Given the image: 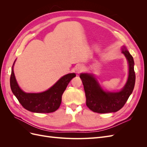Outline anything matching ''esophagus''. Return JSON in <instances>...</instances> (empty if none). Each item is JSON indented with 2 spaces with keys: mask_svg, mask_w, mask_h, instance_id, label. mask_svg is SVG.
Returning a JSON list of instances; mask_svg holds the SVG:
<instances>
[{
  "mask_svg": "<svg viewBox=\"0 0 147 147\" xmlns=\"http://www.w3.org/2000/svg\"><path fill=\"white\" fill-rule=\"evenodd\" d=\"M84 66L82 65H79L77 66L76 69H75V70H76L77 73L82 72V71L84 70Z\"/></svg>",
  "mask_w": 147,
  "mask_h": 147,
  "instance_id": "obj_1",
  "label": "esophagus"
}]
</instances>
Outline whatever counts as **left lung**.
Listing matches in <instances>:
<instances>
[{
	"label": "left lung",
	"mask_w": 147,
	"mask_h": 147,
	"mask_svg": "<svg viewBox=\"0 0 147 147\" xmlns=\"http://www.w3.org/2000/svg\"><path fill=\"white\" fill-rule=\"evenodd\" d=\"M122 53L126 57L129 69L127 83L120 91L105 92L92 75L80 74V77L84 86L86 105L92 112L99 113L116 112L123 107L132 94L136 82L134 59L124 47L122 48Z\"/></svg>",
	"instance_id": "1"
}]
</instances>
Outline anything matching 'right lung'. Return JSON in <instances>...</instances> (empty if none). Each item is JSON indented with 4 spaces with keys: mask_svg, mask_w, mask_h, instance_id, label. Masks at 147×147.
<instances>
[{
    "mask_svg": "<svg viewBox=\"0 0 147 147\" xmlns=\"http://www.w3.org/2000/svg\"><path fill=\"white\" fill-rule=\"evenodd\" d=\"M13 63L10 76L11 90L20 103L30 112L35 113H51L59 109L62 96L69 83L75 74H69L61 78L48 90L40 93H26L22 91L18 84L13 72Z\"/></svg>",
    "mask_w": 147,
    "mask_h": 147,
    "instance_id": "1",
    "label": "right lung"
}]
</instances>
